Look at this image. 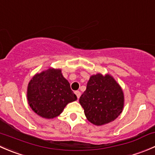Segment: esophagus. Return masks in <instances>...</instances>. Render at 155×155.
I'll return each instance as SVG.
<instances>
[{
  "label": "esophagus",
  "mask_w": 155,
  "mask_h": 155,
  "mask_svg": "<svg viewBox=\"0 0 155 155\" xmlns=\"http://www.w3.org/2000/svg\"><path fill=\"white\" fill-rule=\"evenodd\" d=\"M75 94H76V97H77V98L79 99L81 96V92L79 91H75Z\"/></svg>",
  "instance_id": "34e87169"
}]
</instances>
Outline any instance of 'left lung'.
Listing matches in <instances>:
<instances>
[{"label":"left lung","mask_w":155,"mask_h":155,"mask_svg":"<svg viewBox=\"0 0 155 155\" xmlns=\"http://www.w3.org/2000/svg\"><path fill=\"white\" fill-rule=\"evenodd\" d=\"M124 93L121 86L109 74L93 75L86 90L79 98L87 119L97 126L114 121L122 112Z\"/></svg>","instance_id":"8db88e82"}]
</instances>
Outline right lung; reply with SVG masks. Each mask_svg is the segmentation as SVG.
Instances as JSON below:
<instances>
[{
  "mask_svg": "<svg viewBox=\"0 0 155 155\" xmlns=\"http://www.w3.org/2000/svg\"><path fill=\"white\" fill-rule=\"evenodd\" d=\"M28 104L44 118L58 116L69 103L77 100L60 69L48 68L33 76L28 85Z\"/></svg>",
  "mask_w": 155,
  "mask_h": 155,
  "instance_id": "right-lung-1",
  "label": "right lung"
}]
</instances>
